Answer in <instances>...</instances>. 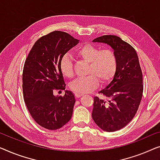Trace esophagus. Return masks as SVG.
Instances as JSON below:
<instances>
[{
	"instance_id": "esophagus-1",
	"label": "esophagus",
	"mask_w": 160,
	"mask_h": 160,
	"mask_svg": "<svg viewBox=\"0 0 160 160\" xmlns=\"http://www.w3.org/2000/svg\"><path fill=\"white\" fill-rule=\"evenodd\" d=\"M82 95H83V94L80 93H75V96L76 98H80Z\"/></svg>"
}]
</instances>
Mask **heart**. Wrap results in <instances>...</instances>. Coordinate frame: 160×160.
I'll return each instance as SVG.
<instances>
[{"mask_svg":"<svg viewBox=\"0 0 160 160\" xmlns=\"http://www.w3.org/2000/svg\"><path fill=\"white\" fill-rule=\"evenodd\" d=\"M76 54L89 63L88 75L78 78L70 84V88L77 93H87L96 88L98 83H105L113 77L118 66V58L112 49H102L91 44H85L76 51ZM61 72L64 77L74 75L73 64L69 55L65 54L59 63Z\"/></svg>","mask_w":160,"mask_h":160,"instance_id":"b5f03b06","label":"heart"}]
</instances>
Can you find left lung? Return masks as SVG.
I'll use <instances>...</instances> for the list:
<instances>
[{"label":"left lung","mask_w":160,"mask_h":160,"mask_svg":"<svg viewBox=\"0 0 160 160\" xmlns=\"http://www.w3.org/2000/svg\"><path fill=\"white\" fill-rule=\"evenodd\" d=\"M93 42L107 43L114 49L118 66L113 80L99 91L107 99L95 96L92 118L101 129L114 132L132 120L143 95V75L136 50L116 35H103Z\"/></svg>","instance_id":"obj_1"}]
</instances>
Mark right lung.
Instances as JSON below:
<instances>
[{"instance_id": "right-lung-1", "label": "right lung", "mask_w": 160, "mask_h": 160, "mask_svg": "<svg viewBox=\"0 0 160 160\" xmlns=\"http://www.w3.org/2000/svg\"><path fill=\"white\" fill-rule=\"evenodd\" d=\"M79 40L62 31L42 36L33 45L22 73L24 100L36 122L48 130H57L70 120L75 98L70 91L55 96L54 91L65 90L59 63Z\"/></svg>"}]
</instances>
